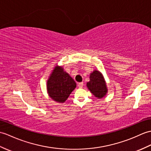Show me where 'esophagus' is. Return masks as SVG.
Wrapping results in <instances>:
<instances>
[{
	"instance_id": "esophagus-1",
	"label": "esophagus",
	"mask_w": 151,
	"mask_h": 151,
	"mask_svg": "<svg viewBox=\"0 0 151 151\" xmlns=\"http://www.w3.org/2000/svg\"><path fill=\"white\" fill-rule=\"evenodd\" d=\"M83 86V82H80L78 83V87L79 88H82Z\"/></svg>"
}]
</instances>
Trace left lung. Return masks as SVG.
Listing matches in <instances>:
<instances>
[{"label":"left lung","instance_id":"1","mask_svg":"<svg viewBox=\"0 0 151 151\" xmlns=\"http://www.w3.org/2000/svg\"><path fill=\"white\" fill-rule=\"evenodd\" d=\"M90 80L87 83V88L89 89L93 95L101 99L106 95L107 88L102 74L97 70H94L90 74Z\"/></svg>","mask_w":151,"mask_h":151}]
</instances>
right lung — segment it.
Here are the masks:
<instances>
[{
  "instance_id": "obj_1",
  "label": "right lung",
  "mask_w": 151,
  "mask_h": 151,
  "mask_svg": "<svg viewBox=\"0 0 151 151\" xmlns=\"http://www.w3.org/2000/svg\"><path fill=\"white\" fill-rule=\"evenodd\" d=\"M76 83L60 66L56 65L47 81V93L51 99L64 103L75 89Z\"/></svg>"
}]
</instances>
